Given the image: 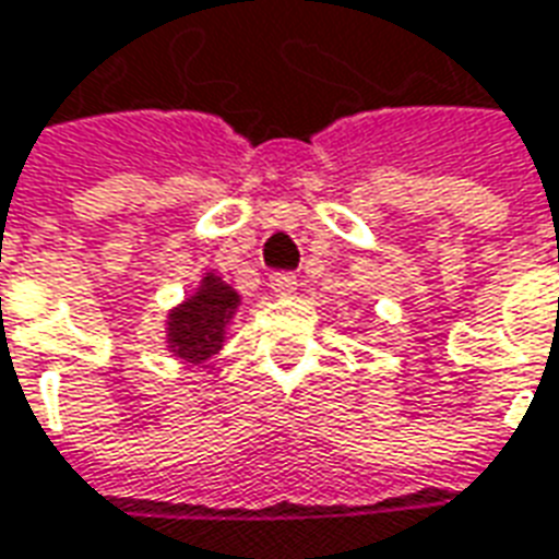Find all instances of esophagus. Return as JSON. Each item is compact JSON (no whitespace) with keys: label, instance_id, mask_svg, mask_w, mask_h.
<instances>
[{"label":"esophagus","instance_id":"obj_1","mask_svg":"<svg viewBox=\"0 0 559 559\" xmlns=\"http://www.w3.org/2000/svg\"><path fill=\"white\" fill-rule=\"evenodd\" d=\"M271 288L276 298H292L298 292V280H295V273H273Z\"/></svg>","mask_w":559,"mask_h":559}]
</instances>
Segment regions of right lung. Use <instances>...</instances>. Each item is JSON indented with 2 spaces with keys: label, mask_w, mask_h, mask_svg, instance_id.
<instances>
[{
  "label": "right lung",
  "mask_w": 559,
  "mask_h": 559,
  "mask_svg": "<svg viewBox=\"0 0 559 559\" xmlns=\"http://www.w3.org/2000/svg\"><path fill=\"white\" fill-rule=\"evenodd\" d=\"M237 310L240 295L223 276L207 271L198 280L195 292L165 316V349L189 367L210 361L225 346V331Z\"/></svg>",
  "instance_id": "obj_1"
}]
</instances>
